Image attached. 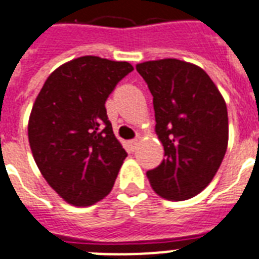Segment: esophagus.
<instances>
[{
	"label": "esophagus",
	"instance_id": "obj_1",
	"mask_svg": "<svg viewBox=\"0 0 259 259\" xmlns=\"http://www.w3.org/2000/svg\"><path fill=\"white\" fill-rule=\"evenodd\" d=\"M137 145H139V140L135 139V140H130L129 141V147L132 151H135L136 148H137Z\"/></svg>",
	"mask_w": 259,
	"mask_h": 259
}]
</instances>
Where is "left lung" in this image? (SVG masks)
<instances>
[{"label": "left lung", "mask_w": 259, "mask_h": 259, "mask_svg": "<svg viewBox=\"0 0 259 259\" xmlns=\"http://www.w3.org/2000/svg\"><path fill=\"white\" fill-rule=\"evenodd\" d=\"M136 70L154 97L155 132L164 159L147 176L168 200H187L207 187L228 147V111L211 78L200 67L163 59L140 63Z\"/></svg>", "instance_id": "1"}]
</instances>
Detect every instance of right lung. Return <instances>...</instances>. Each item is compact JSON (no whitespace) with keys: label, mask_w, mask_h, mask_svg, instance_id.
Masks as SVG:
<instances>
[{"label":"right lung","mask_w":259,"mask_h":259,"mask_svg":"<svg viewBox=\"0 0 259 259\" xmlns=\"http://www.w3.org/2000/svg\"><path fill=\"white\" fill-rule=\"evenodd\" d=\"M133 71L127 61L82 56L52 72L32 105L28 141L48 184L66 202L92 206L114 187L127 156L105 101Z\"/></svg>","instance_id":"obj_1"}]
</instances>
